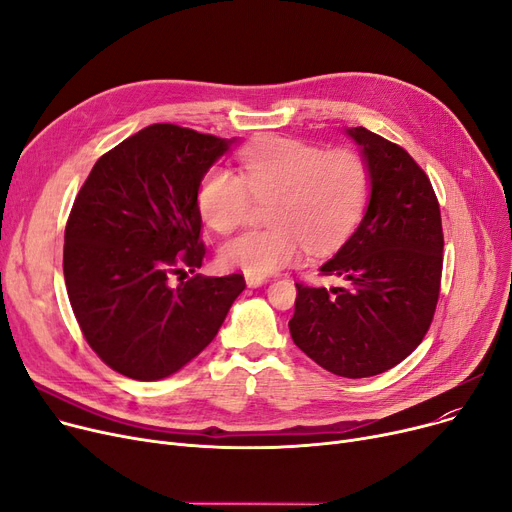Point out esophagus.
<instances>
[{"mask_svg": "<svg viewBox=\"0 0 512 512\" xmlns=\"http://www.w3.org/2000/svg\"><path fill=\"white\" fill-rule=\"evenodd\" d=\"M265 282H267V278H265V276L247 274V286H249V288H259V286H263Z\"/></svg>", "mask_w": 512, "mask_h": 512, "instance_id": "esophagus-1", "label": "esophagus"}]
</instances>
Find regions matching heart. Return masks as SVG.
<instances>
[{"label":"heart","mask_w":512,"mask_h":512,"mask_svg":"<svg viewBox=\"0 0 512 512\" xmlns=\"http://www.w3.org/2000/svg\"><path fill=\"white\" fill-rule=\"evenodd\" d=\"M369 193L367 161L355 149L321 151L294 139H267L240 157V176L211 170L199 188L205 224L228 234L249 220L253 199L267 205L272 228L249 230L222 247V261L267 276L311 251H328L351 232Z\"/></svg>","instance_id":"obj_1"}]
</instances>
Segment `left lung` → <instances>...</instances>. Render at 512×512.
<instances>
[{
  "label": "left lung",
  "instance_id": "obj_1",
  "mask_svg": "<svg viewBox=\"0 0 512 512\" xmlns=\"http://www.w3.org/2000/svg\"><path fill=\"white\" fill-rule=\"evenodd\" d=\"M367 161L369 203L357 230L319 267L336 286L297 284L290 336L340 378L405 361L432 326L442 278V218L417 161L363 126L346 128Z\"/></svg>",
  "mask_w": 512,
  "mask_h": 512
}]
</instances>
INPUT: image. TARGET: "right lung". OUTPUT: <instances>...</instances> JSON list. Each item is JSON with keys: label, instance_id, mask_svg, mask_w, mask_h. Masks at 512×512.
I'll list each match as a JSON object with an SVG mask.
<instances>
[{"label": "right lung", "instance_id": "1", "mask_svg": "<svg viewBox=\"0 0 512 512\" xmlns=\"http://www.w3.org/2000/svg\"><path fill=\"white\" fill-rule=\"evenodd\" d=\"M236 139L153 124L97 159L64 232V280L83 336L114 371L164 380L215 338L245 278L193 276L205 257L199 186Z\"/></svg>", "mask_w": 512, "mask_h": 512}]
</instances>
